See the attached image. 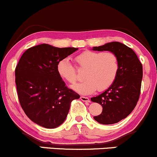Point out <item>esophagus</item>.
<instances>
[{
	"label": "esophagus",
	"mask_w": 157,
	"mask_h": 157,
	"mask_svg": "<svg viewBox=\"0 0 157 157\" xmlns=\"http://www.w3.org/2000/svg\"><path fill=\"white\" fill-rule=\"evenodd\" d=\"M81 100H82L83 102H90V100L88 97H80Z\"/></svg>",
	"instance_id": "esophagus-1"
}]
</instances>
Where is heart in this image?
Returning <instances> with one entry per match:
<instances>
[{
	"label": "heart",
	"instance_id": "1",
	"mask_svg": "<svg viewBox=\"0 0 157 157\" xmlns=\"http://www.w3.org/2000/svg\"><path fill=\"white\" fill-rule=\"evenodd\" d=\"M75 60L78 67L86 68L84 73L85 80L72 86V88L78 94L87 95L95 92L97 88L105 90L117 78L119 60L113 52L86 51L75 57ZM57 72L60 78L69 83L76 81V70L69 58L59 60Z\"/></svg>",
	"mask_w": 157,
	"mask_h": 157
}]
</instances>
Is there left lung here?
Masks as SVG:
<instances>
[{"instance_id": "1", "label": "left lung", "mask_w": 157, "mask_h": 157, "mask_svg": "<svg viewBox=\"0 0 157 157\" xmlns=\"http://www.w3.org/2000/svg\"><path fill=\"white\" fill-rule=\"evenodd\" d=\"M92 50L113 52L118 58L119 70L114 83L90 99L102 107V113L94 117L96 121L105 125L116 124L126 118L137 104L143 76L142 64L132 48L119 42L94 47Z\"/></svg>"}]
</instances>
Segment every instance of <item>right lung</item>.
<instances>
[{"label": "right lung", "instance_id": "obj_1", "mask_svg": "<svg viewBox=\"0 0 157 157\" xmlns=\"http://www.w3.org/2000/svg\"><path fill=\"white\" fill-rule=\"evenodd\" d=\"M77 50L43 43L28 48L20 58L15 71L18 100L35 124L47 129L61 125L72 101L80 97L65 86L57 72L59 60Z\"/></svg>", "mask_w": 157, "mask_h": 157}]
</instances>
